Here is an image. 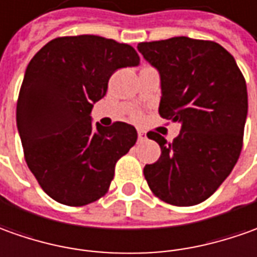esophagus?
Segmentation results:
<instances>
[{"instance_id": "1", "label": "esophagus", "mask_w": 257, "mask_h": 257, "mask_svg": "<svg viewBox=\"0 0 257 257\" xmlns=\"http://www.w3.org/2000/svg\"><path fill=\"white\" fill-rule=\"evenodd\" d=\"M138 138H139V141H145L148 136H146V132L145 131H138Z\"/></svg>"}]
</instances>
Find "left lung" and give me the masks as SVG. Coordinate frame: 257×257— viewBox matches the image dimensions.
<instances>
[{"instance_id":"obj_1","label":"left lung","mask_w":257,"mask_h":257,"mask_svg":"<svg viewBox=\"0 0 257 257\" xmlns=\"http://www.w3.org/2000/svg\"><path fill=\"white\" fill-rule=\"evenodd\" d=\"M138 50L160 74L162 118L180 122L173 142L151 131L162 155L143 169L162 201L190 207L205 201L231 174L243 145L247 90L233 56L212 41L177 36L142 42Z\"/></svg>"}]
</instances>
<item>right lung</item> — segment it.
Segmentation results:
<instances>
[{"instance_id":"add662e5","label":"right lung","mask_w":257,"mask_h":257,"mask_svg":"<svg viewBox=\"0 0 257 257\" xmlns=\"http://www.w3.org/2000/svg\"><path fill=\"white\" fill-rule=\"evenodd\" d=\"M138 64L132 46L95 35L56 38L29 62L17 126L26 165L55 201L81 207L108 191L138 134L125 122L92 126L90 114L112 73Z\"/></svg>"}]
</instances>
